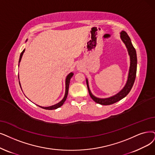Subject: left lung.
<instances>
[{"instance_id": "left-lung-1", "label": "left lung", "mask_w": 155, "mask_h": 155, "mask_svg": "<svg viewBox=\"0 0 155 155\" xmlns=\"http://www.w3.org/2000/svg\"><path fill=\"white\" fill-rule=\"evenodd\" d=\"M120 38L126 46L128 54L130 56V68H129L127 83L124 87L123 88V89L116 95L108 98H101L96 97L91 94V92L89 88L88 79L86 78V84H87L89 94L93 100L97 104L107 106V105H110L118 102L119 101L121 100L122 98L125 97L128 94V93L130 91L132 86L134 85L135 77H136V72H137V54H136L135 49L134 48V47L132 44L130 38H129V36L128 35L126 32H125V31H121L120 33Z\"/></svg>"}]
</instances>
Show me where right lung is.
I'll list each match as a JSON object with an SVG mask.
<instances>
[{
  "label": "right lung",
  "instance_id": "obj_1",
  "mask_svg": "<svg viewBox=\"0 0 155 155\" xmlns=\"http://www.w3.org/2000/svg\"><path fill=\"white\" fill-rule=\"evenodd\" d=\"M27 41V39L26 40V42ZM25 49H23V51L21 52V53L20 54V59H19V64H18V66L20 65V63L21 61V58H22V56L23 54V53L25 52ZM74 75V74L72 72H71L69 73L68 75L66 77V79H65V95H64V97L63 98L62 100H61L60 102H59L58 103L54 104V105H53V106H49V107H42V106H39L40 107L42 108V109H48V110H53V109H56L60 107H61L62 105L64 104V103L65 102V101H66V98L67 97V95H68V91H69V84H70V81H71V79L72 78V76ZM18 79H19V76H18ZM19 83H20V87H21V84H20V83L19 81Z\"/></svg>",
  "mask_w": 155,
  "mask_h": 155
}]
</instances>
